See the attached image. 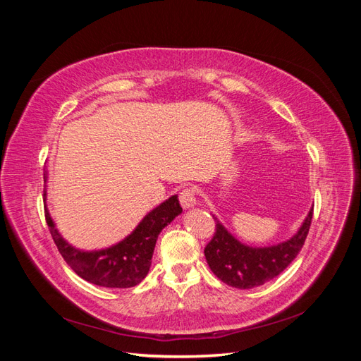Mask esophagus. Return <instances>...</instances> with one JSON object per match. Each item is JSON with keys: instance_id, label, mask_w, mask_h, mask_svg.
Listing matches in <instances>:
<instances>
[{"instance_id": "obj_1", "label": "esophagus", "mask_w": 361, "mask_h": 361, "mask_svg": "<svg viewBox=\"0 0 361 361\" xmlns=\"http://www.w3.org/2000/svg\"><path fill=\"white\" fill-rule=\"evenodd\" d=\"M179 200L185 209H188V207H192L197 203V194H195L194 188H185L179 194Z\"/></svg>"}]
</instances>
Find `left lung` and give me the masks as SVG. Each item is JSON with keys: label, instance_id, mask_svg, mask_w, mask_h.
<instances>
[{"label": "left lung", "instance_id": "1", "mask_svg": "<svg viewBox=\"0 0 361 361\" xmlns=\"http://www.w3.org/2000/svg\"><path fill=\"white\" fill-rule=\"evenodd\" d=\"M312 216L313 207L290 239L268 247L243 244L214 216L215 233L204 248L207 265L218 279L232 288L251 289L264 285L285 271L298 256L307 238Z\"/></svg>", "mask_w": 361, "mask_h": 361}]
</instances>
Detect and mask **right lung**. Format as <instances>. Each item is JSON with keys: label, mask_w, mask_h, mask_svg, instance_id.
Instances as JSON below:
<instances>
[{"label": "right lung", "mask_w": 361, "mask_h": 361, "mask_svg": "<svg viewBox=\"0 0 361 361\" xmlns=\"http://www.w3.org/2000/svg\"><path fill=\"white\" fill-rule=\"evenodd\" d=\"M43 195H47V191ZM179 214H182V207L178 195H171L152 209L123 241L104 250L82 251L64 241L49 211L45 209L49 232L66 264L93 285L118 289L133 288L147 276L158 235Z\"/></svg>", "instance_id": "right-lung-1"}]
</instances>
